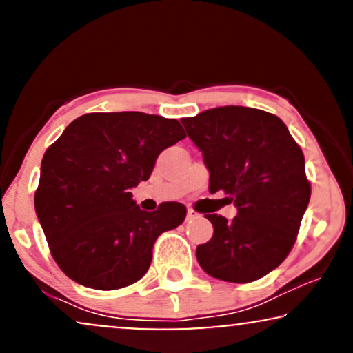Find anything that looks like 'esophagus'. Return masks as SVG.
<instances>
[{"mask_svg": "<svg viewBox=\"0 0 353 353\" xmlns=\"http://www.w3.org/2000/svg\"><path fill=\"white\" fill-rule=\"evenodd\" d=\"M198 216H200V214H198V213H196V211H194V210H192V208H190L188 211H186V219H188V221H192V219H194V218H198Z\"/></svg>", "mask_w": 353, "mask_h": 353, "instance_id": "34e87169", "label": "esophagus"}]
</instances>
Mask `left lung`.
Masks as SVG:
<instances>
[{
	"label": "left lung",
	"mask_w": 353,
	"mask_h": 353,
	"mask_svg": "<svg viewBox=\"0 0 353 353\" xmlns=\"http://www.w3.org/2000/svg\"><path fill=\"white\" fill-rule=\"evenodd\" d=\"M203 153L210 193L223 190L238 214H205L214 228L198 244L206 274L226 283H252L269 274L291 252L310 200L301 147L276 115L226 105L181 119ZM205 213V211H203Z\"/></svg>",
	"instance_id": "obj_1"
}]
</instances>
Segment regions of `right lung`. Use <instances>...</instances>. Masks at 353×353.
Instances as JSON below:
<instances>
[{"label": "right lung", "mask_w": 353, "mask_h": 353, "mask_svg": "<svg viewBox=\"0 0 353 353\" xmlns=\"http://www.w3.org/2000/svg\"><path fill=\"white\" fill-rule=\"evenodd\" d=\"M185 137L178 120L143 112H95L65 127L44 153L34 193L37 219L65 276L99 291L142 279L157 238L180 226L186 208L165 201L147 213L130 190Z\"/></svg>", "instance_id": "right-lung-1"}]
</instances>
